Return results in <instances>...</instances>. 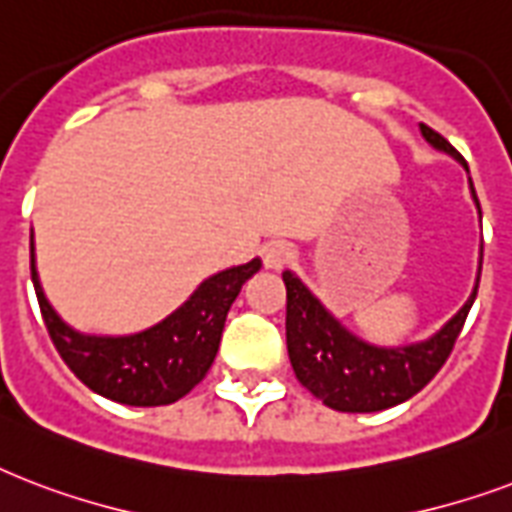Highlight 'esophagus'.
<instances>
[{"instance_id": "obj_1", "label": "esophagus", "mask_w": 512, "mask_h": 512, "mask_svg": "<svg viewBox=\"0 0 512 512\" xmlns=\"http://www.w3.org/2000/svg\"><path fill=\"white\" fill-rule=\"evenodd\" d=\"M261 259H264V267L267 269H283L293 261V248L288 243H269L264 245Z\"/></svg>"}]
</instances>
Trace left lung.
Segmentation results:
<instances>
[{"instance_id": "left-lung-1", "label": "left lung", "mask_w": 512, "mask_h": 512, "mask_svg": "<svg viewBox=\"0 0 512 512\" xmlns=\"http://www.w3.org/2000/svg\"><path fill=\"white\" fill-rule=\"evenodd\" d=\"M419 130L433 149L451 154L454 160L465 165L462 154L441 133H435L427 125H419ZM470 194H473L475 208L481 213V202L475 197L473 181H470ZM478 280H481V267H478L470 299L430 339L403 344V347H379V344L363 342L350 328H344L323 307V301L301 283L299 277L285 269L283 283L285 299H288L285 304V342H288L293 374L315 398L323 400L334 411L368 414V411H384V408L398 406L411 395H417L441 371V366L454 350L459 331L465 326L467 312L473 307Z\"/></svg>"}]
</instances>
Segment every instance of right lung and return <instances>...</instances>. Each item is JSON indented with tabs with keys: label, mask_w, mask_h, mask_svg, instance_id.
<instances>
[{
	"label": "right lung",
	"mask_w": 512,
	"mask_h": 512,
	"mask_svg": "<svg viewBox=\"0 0 512 512\" xmlns=\"http://www.w3.org/2000/svg\"><path fill=\"white\" fill-rule=\"evenodd\" d=\"M261 269V259L221 269L160 323L125 336L82 334L47 301L37 275L31 232V280L55 350L79 382L125 406H168L208 374L219 352L224 320L237 293Z\"/></svg>",
	"instance_id": "add662e5"
}]
</instances>
